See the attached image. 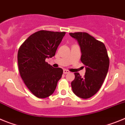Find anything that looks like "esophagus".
Listing matches in <instances>:
<instances>
[{
  "instance_id": "esophagus-1",
  "label": "esophagus",
  "mask_w": 125,
  "mask_h": 125,
  "mask_svg": "<svg viewBox=\"0 0 125 125\" xmlns=\"http://www.w3.org/2000/svg\"><path fill=\"white\" fill-rule=\"evenodd\" d=\"M69 73V71L66 70V69H64V71H63L64 74H68V73Z\"/></svg>"
}]
</instances>
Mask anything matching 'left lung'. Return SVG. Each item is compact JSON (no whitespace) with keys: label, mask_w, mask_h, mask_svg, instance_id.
<instances>
[{"label":"left lung","mask_w":125,"mask_h":125,"mask_svg":"<svg viewBox=\"0 0 125 125\" xmlns=\"http://www.w3.org/2000/svg\"><path fill=\"white\" fill-rule=\"evenodd\" d=\"M78 41L81 47V61L86 68L84 77L74 73L71 82L73 91L77 96L88 99L100 89L108 73L110 59L103 43L86 32L69 33Z\"/></svg>","instance_id":"8db88e82"}]
</instances>
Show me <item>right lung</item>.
Masks as SVG:
<instances>
[{"label": "right lung", "instance_id": "1", "mask_svg": "<svg viewBox=\"0 0 125 125\" xmlns=\"http://www.w3.org/2000/svg\"><path fill=\"white\" fill-rule=\"evenodd\" d=\"M65 32L39 31L34 33L20 46L17 54L19 71L31 92L39 98H46L54 93L63 70L46 62L52 57Z\"/></svg>", "mask_w": 125, "mask_h": 125}]
</instances>
